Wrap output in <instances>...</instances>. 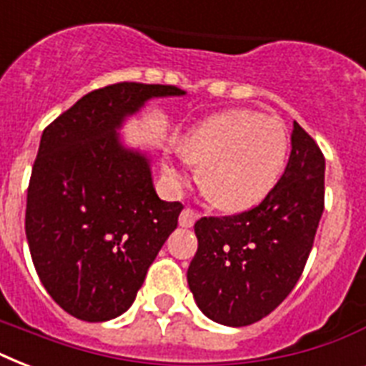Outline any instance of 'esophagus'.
Instances as JSON below:
<instances>
[{
	"mask_svg": "<svg viewBox=\"0 0 366 366\" xmlns=\"http://www.w3.org/2000/svg\"><path fill=\"white\" fill-rule=\"evenodd\" d=\"M197 218H199V214H197L194 209H184V211L180 212V217H178V224H180L182 228H192Z\"/></svg>",
	"mask_w": 366,
	"mask_h": 366,
	"instance_id": "esophagus-1",
	"label": "esophagus"
}]
</instances>
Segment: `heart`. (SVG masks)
Returning <instances> with one entry per match:
<instances>
[{
	"label": "heart",
	"instance_id": "1",
	"mask_svg": "<svg viewBox=\"0 0 366 366\" xmlns=\"http://www.w3.org/2000/svg\"><path fill=\"white\" fill-rule=\"evenodd\" d=\"M180 154L197 167L201 192L226 212L258 205L277 184L287 163L289 134L281 119L254 110H226L192 127L180 140ZM174 184L186 180L182 169L163 163Z\"/></svg>",
	"mask_w": 366,
	"mask_h": 366
}]
</instances>
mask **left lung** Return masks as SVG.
Returning <instances> with one entry per match:
<instances>
[{"mask_svg": "<svg viewBox=\"0 0 366 366\" xmlns=\"http://www.w3.org/2000/svg\"><path fill=\"white\" fill-rule=\"evenodd\" d=\"M283 177L260 205L194 226L197 252L188 267L195 304L226 327H247L272 313L295 289L325 207V157L295 122Z\"/></svg>", "mask_w": 366, "mask_h": 366, "instance_id": "8db88e82", "label": "left lung"}]
</instances>
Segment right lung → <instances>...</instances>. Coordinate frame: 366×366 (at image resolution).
<instances>
[{"instance_id":"right-lung-1","label":"right lung","mask_w":366,"mask_h":366,"mask_svg":"<svg viewBox=\"0 0 366 366\" xmlns=\"http://www.w3.org/2000/svg\"><path fill=\"white\" fill-rule=\"evenodd\" d=\"M174 85L116 83L79 99L43 131L26 203L36 272L74 317L102 323L137 298L182 205L157 197L152 157L123 142V123Z\"/></svg>"}]
</instances>
